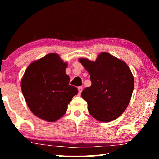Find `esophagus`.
Returning <instances> with one entry per match:
<instances>
[{"label":"esophagus","instance_id":"34e87169","mask_svg":"<svg viewBox=\"0 0 159 159\" xmlns=\"http://www.w3.org/2000/svg\"><path fill=\"white\" fill-rule=\"evenodd\" d=\"M78 90H79V94L81 93L82 90H83V87H82V86H79V87L78 88Z\"/></svg>","mask_w":159,"mask_h":159}]
</instances>
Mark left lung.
<instances>
[{
    "label": "left lung",
    "mask_w": 159,
    "mask_h": 159,
    "mask_svg": "<svg viewBox=\"0 0 159 159\" xmlns=\"http://www.w3.org/2000/svg\"><path fill=\"white\" fill-rule=\"evenodd\" d=\"M90 76L92 85L81 97L88 110L99 121L110 122L127 108L134 88V78L127 64L107 52H102L95 61L80 58Z\"/></svg>",
    "instance_id": "obj_1"
}]
</instances>
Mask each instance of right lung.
<instances>
[{"instance_id": "right-lung-1", "label": "right lung", "mask_w": 159, "mask_h": 159, "mask_svg": "<svg viewBox=\"0 0 159 159\" xmlns=\"http://www.w3.org/2000/svg\"><path fill=\"white\" fill-rule=\"evenodd\" d=\"M57 54H48L28 66L21 81V88L31 112L39 118L54 122L62 116L67 106L79 93L70 85L69 76Z\"/></svg>"}]
</instances>
